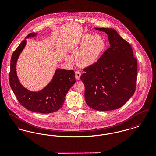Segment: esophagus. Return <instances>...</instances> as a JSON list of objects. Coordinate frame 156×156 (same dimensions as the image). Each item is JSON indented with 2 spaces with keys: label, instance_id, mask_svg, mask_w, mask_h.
Here are the masks:
<instances>
[{
  "label": "esophagus",
  "instance_id": "1",
  "mask_svg": "<svg viewBox=\"0 0 156 156\" xmlns=\"http://www.w3.org/2000/svg\"><path fill=\"white\" fill-rule=\"evenodd\" d=\"M81 75V73L80 71H75V78L76 80H80Z\"/></svg>",
  "mask_w": 156,
  "mask_h": 156
}]
</instances>
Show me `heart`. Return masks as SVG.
<instances>
[{
  "mask_svg": "<svg viewBox=\"0 0 156 156\" xmlns=\"http://www.w3.org/2000/svg\"><path fill=\"white\" fill-rule=\"evenodd\" d=\"M106 41L100 35L85 34L82 36L75 48V60L80 66H87L94 63L106 48ZM70 60L69 56L66 58Z\"/></svg>",
  "mask_w": 156,
  "mask_h": 156,
  "instance_id": "heart-1",
  "label": "heart"
}]
</instances>
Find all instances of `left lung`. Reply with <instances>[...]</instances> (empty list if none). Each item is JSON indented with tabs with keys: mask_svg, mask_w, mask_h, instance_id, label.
Wrapping results in <instances>:
<instances>
[{
	"mask_svg": "<svg viewBox=\"0 0 156 156\" xmlns=\"http://www.w3.org/2000/svg\"><path fill=\"white\" fill-rule=\"evenodd\" d=\"M95 29L108 34L110 47L84 69L81 80L85 85V99L94 110H113L123 106L135 91L137 60L129 43L115 30Z\"/></svg>",
	"mask_w": 156,
	"mask_h": 156,
	"instance_id": "1",
	"label": "left lung"
}]
</instances>
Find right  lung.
Instances as JSON below:
<instances>
[{
	"instance_id": "right-lung-1",
	"label": "right lung",
	"mask_w": 156,
	"mask_h": 156,
	"mask_svg": "<svg viewBox=\"0 0 156 156\" xmlns=\"http://www.w3.org/2000/svg\"><path fill=\"white\" fill-rule=\"evenodd\" d=\"M36 35L37 33H31L25 38ZM25 44L24 40L12 54L9 83L13 92L20 103L27 110L40 113L56 112L62 107L66 93L75 83L74 71L57 69L51 81L42 90L32 92L27 90L20 83L16 72V61Z\"/></svg>"
}]
</instances>
